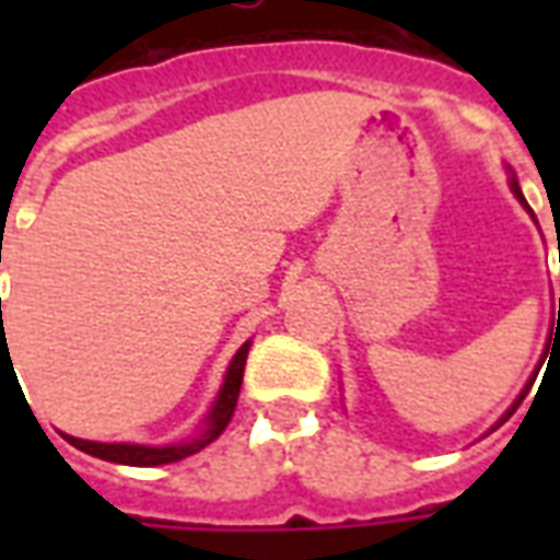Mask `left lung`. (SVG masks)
I'll use <instances>...</instances> for the list:
<instances>
[{
  "label": "left lung",
  "instance_id": "1",
  "mask_svg": "<svg viewBox=\"0 0 560 560\" xmlns=\"http://www.w3.org/2000/svg\"><path fill=\"white\" fill-rule=\"evenodd\" d=\"M510 188H513V195L518 197V203H522V207H525V209H528V212H530L528 200L522 197V188H518L516 176L510 179ZM530 215H534V212H530ZM558 248H560V243H558ZM552 329H555V332H558V329H560V300H558V320H555V324H552ZM528 389H530V384H528V387H525V389H522V396H518V399L513 401V408H510V411H506L504 417H501V422H506V420H510V417H513V413H516V408H518V405H522V399H525V393H528ZM501 422H498V425H501ZM498 425H494V429H498Z\"/></svg>",
  "mask_w": 560,
  "mask_h": 560
}]
</instances>
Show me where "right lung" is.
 <instances>
[{"instance_id":"right-lung-1","label":"right lung","mask_w":560,"mask_h":560,"mask_svg":"<svg viewBox=\"0 0 560 560\" xmlns=\"http://www.w3.org/2000/svg\"><path fill=\"white\" fill-rule=\"evenodd\" d=\"M2 303V300H0ZM248 348L252 341H245L240 351L233 353L231 365H228V375H224V384H221L219 396L212 401V408L207 413V422L197 438L185 441V444L173 446H143V444H98V441H83V438H71L66 434L68 444L78 446L83 453H90L95 458H104V462H116V465H131V468H155V465H171V462H179V458L191 456L197 450H203L207 444H212L231 422L233 411H236V399H240V387H243V372H245V357H248Z\"/></svg>"}]
</instances>
